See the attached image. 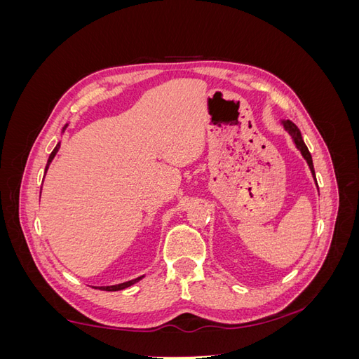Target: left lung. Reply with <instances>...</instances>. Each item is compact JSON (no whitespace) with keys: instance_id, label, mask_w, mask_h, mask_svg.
<instances>
[{"instance_id":"8db88e82","label":"left lung","mask_w":359,"mask_h":359,"mask_svg":"<svg viewBox=\"0 0 359 359\" xmlns=\"http://www.w3.org/2000/svg\"><path fill=\"white\" fill-rule=\"evenodd\" d=\"M283 127L287 130V133L292 136V139H293V142H295V145H297V148L301 151V154H302V157L307 160V163H309V166H310V170H311V173H313V177H314V168H313V160H311V154H310V151H309V148H307V145L304 144V140H302V136H301V132H299V128L293 124L292 121H289V119H286V121H283ZM314 180H316V177H314Z\"/></svg>"}]
</instances>
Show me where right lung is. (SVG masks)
<instances>
[{
    "label": "right lung",
    "mask_w": 359,
    "mask_h": 359,
    "mask_svg": "<svg viewBox=\"0 0 359 359\" xmlns=\"http://www.w3.org/2000/svg\"><path fill=\"white\" fill-rule=\"evenodd\" d=\"M58 148H60V144L55 147V149L52 151L50 153V156H49V160H48V165H46V170H48V168H49V165H50V161L53 160V157H55V154L58 153ZM144 277V276H142ZM142 277H137V278H135V280H130V281H126V283H121V285H115V286H102V287H99V289H102V290H107V292H115V290H123V289H126V287H128V286H132V285H135L136 281H139V280H142Z\"/></svg>",
    "instance_id": "right-lung-1"
}]
</instances>
